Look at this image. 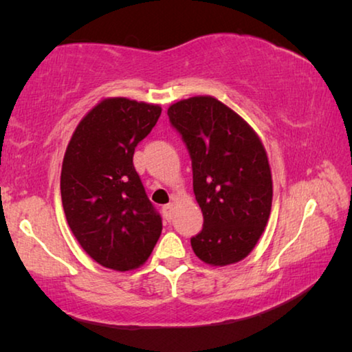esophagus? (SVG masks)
<instances>
[{"mask_svg":"<svg viewBox=\"0 0 352 352\" xmlns=\"http://www.w3.org/2000/svg\"><path fill=\"white\" fill-rule=\"evenodd\" d=\"M163 216H164L166 220H168V222H170L172 216H174V205H172V204L164 205L163 206Z\"/></svg>","mask_w":352,"mask_h":352,"instance_id":"esophagus-1","label":"esophagus"}]
</instances>
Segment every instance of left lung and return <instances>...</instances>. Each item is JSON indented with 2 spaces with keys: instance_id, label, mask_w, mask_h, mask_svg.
<instances>
[{
  "instance_id": "8db88e82",
  "label": "left lung",
  "mask_w": 352,
  "mask_h": 352,
  "mask_svg": "<svg viewBox=\"0 0 352 352\" xmlns=\"http://www.w3.org/2000/svg\"><path fill=\"white\" fill-rule=\"evenodd\" d=\"M168 116L186 144L204 212V228L190 239L194 253L210 265L242 261L272 210V172L259 136L212 96L183 99L169 107Z\"/></svg>"
}]
</instances>
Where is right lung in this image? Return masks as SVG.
I'll list each match as a JSON object with an SVG mask.
<instances>
[{
  "instance_id": "obj_1",
  "label": "right lung",
  "mask_w": 352,
  "mask_h": 352,
  "mask_svg": "<svg viewBox=\"0 0 352 352\" xmlns=\"http://www.w3.org/2000/svg\"><path fill=\"white\" fill-rule=\"evenodd\" d=\"M160 115V105L104 99L79 122L65 152V216L80 247L107 269L142 265L162 234V216L133 166L135 147Z\"/></svg>"
}]
</instances>
